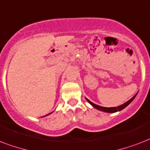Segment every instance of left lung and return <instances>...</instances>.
<instances>
[{"instance_id":"1","label":"left lung","mask_w":150,"mask_h":150,"mask_svg":"<svg viewBox=\"0 0 150 150\" xmlns=\"http://www.w3.org/2000/svg\"><path fill=\"white\" fill-rule=\"evenodd\" d=\"M136 95H135L134 97H132V98H131L130 100H128L125 103L122 104V105L117 106V107H103V106H100V105H96V104H95V103H91V101L88 100V98H86V100L88 101V103H90V104H91V105H92L94 108H96V109H97V110H101V111H103V112H117V111H120V110H124L125 107H127V105H129L130 103H132V101L134 100V98H135Z\"/></svg>"}]
</instances>
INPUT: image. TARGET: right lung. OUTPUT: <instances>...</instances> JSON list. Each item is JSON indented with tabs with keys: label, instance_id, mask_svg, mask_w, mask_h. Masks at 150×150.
I'll return each mask as SVG.
<instances>
[{
	"label": "right lung",
	"instance_id": "obj_1",
	"mask_svg": "<svg viewBox=\"0 0 150 150\" xmlns=\"http://www.w3.org/2000/svg\"><path fill=\"white\" fill-rule=\"evenodd\" d=\"M50 114V113H48V114H47V115H49ZM47 115H46V116H47Z\"/></svg>",
	"mask_w": 150,
	"mask_h": 150
}]
</instances>
